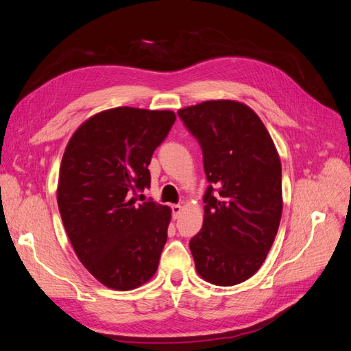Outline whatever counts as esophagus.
Returning <instances> with one entry per match:
<instances>
[{"mask_svg": "<svg viewBox=\"0 0 351 351\" xmlns=\"http://www.w3.org/2000/svg\"><path fill=\"white\" fill-rule=\"evenodd\" d=\"M182 209H183L182 205H171V212H173L174 219H177L180 217V214H182Z\"/></svg>", "mask_w": 351, "mask_h": 351, "instance_id": "esophagus-1", "label": "esophagus"}]
</instances>
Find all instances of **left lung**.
Segmentation results:
<instances>
[{
    "mask_svg": "<svg viewBox=\"0 0 351 351\" xmlns=\"http://www.w3.org/2000/svg\"><path fill=\"white\" fill-rule=\"evenodd\" d=\"M177 114L202 147L209 182L204 226L189 243L196 271L210 284H240L262 267L280 227L278 152L241 102L205 101Z\"/></svg>",
    "mask_w": 351,
    "mask_h": 351,
    "instance_id": "obj_1",
    "label": "left lung"
}]
</instances>
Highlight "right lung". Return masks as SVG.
Instances as JSON below:
<instances>
[{
  "label": "right lung",
  "instance_id": "obj_1",
  "mask_svg": "<svg viewBox=\"0 0 351 351\" xmlns=\"http://www.w3.org/2000/svg\"><path fill=\"white\" fill-rule=\"evenodd\" d=\"M174 121L173 111L112 108L84 121L66 147L62 224L83 267L108 289L133 290L158 269L171 209L133 196L151 186L147 165Z\"/></svg>",
  "mask_w": 351,
  "mask_h": 351
}]
</instances>
